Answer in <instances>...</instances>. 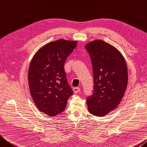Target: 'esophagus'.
Wrapping results in <instances>:
<instances>
[{"mask_svg":"<svg viewBox=\"0 0 147 147\" xmlns=\"http://www.w3.org/2000/svg\"><path fill=\"white\" fill-rule=\"evenodd\" d=\"M73 91L74 93H78L79 92V91H80V88H79V87H74L73 88Z\"/></svg>","mask_w":147,"mask_h":147,"instance_id":"obj_1","label":"esophagus"}]
</instances>
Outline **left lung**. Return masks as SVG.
Wrapping results in <instances>:
<instances>
[{
    "instance_id": "1",
    "label": "left lung",
    "mask_w": 147,
    "mask_h": 147,
    "mask_svg": "<svg viewBox=\"0 0 147 147\" xmlns=\"http://www.w3.org/2000/svg\"><path fill=\"white\" fill-rule=\"evenodd\" d=\"M85 49L92 61L94 86L87 98L88 112L104 117L119 106L128 85V68L123 55L116 47L102 40L91 41Z\"/></svg>"
}]
</instances>
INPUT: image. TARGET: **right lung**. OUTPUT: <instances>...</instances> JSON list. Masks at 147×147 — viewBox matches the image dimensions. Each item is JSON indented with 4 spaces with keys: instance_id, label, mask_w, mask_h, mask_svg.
I'll list each match as a JSON object with an SVG mask.
<instances>
[{
    "instance_id": "1",
    "label": "right lung",
    "mask_w": 147,
    "mask_h": 147,
    "mask_svg": "<svg viewBox=\"0 0 147 147\" xmlns=\"http://www.w3.org/2000/svg\"><path fill=\"white\" fill-rule=\"evenodd\" d=\"M78 41L59 39L40 47L28 69L30 93L38 110L55 117L65 109L73 90L67 82L64 65Z\"/></svg>"
}]
</instances>
